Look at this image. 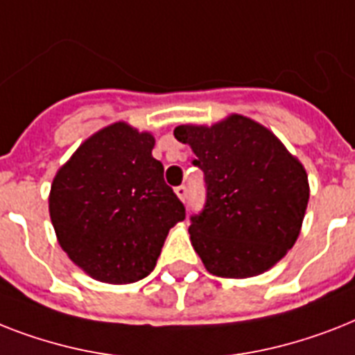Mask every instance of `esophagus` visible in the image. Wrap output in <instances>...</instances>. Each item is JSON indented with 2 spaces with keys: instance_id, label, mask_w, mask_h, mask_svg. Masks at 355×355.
I'll return each mask as SVG.
<instances>
[{
  "instance_id": "34e87169",
  "label": "esophagus",
  "mask_w": 355,
  "mask_h": 355,
  "mask_svg": "<svg viewBox=\"0 0 355 355\" xmlns=\"http://www.w3.org/2000/svg\"><path fill=\"white\" fill-rule=\"evenodd\" d=\"M175 193H177V197L182 200V202H186L187 198V187L186 186H178L177 189H175Z\"/></svg>"
}]
</instances>
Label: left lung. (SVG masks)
Returning <instances> with one entry per match:
<instances>
[{
  "mask_svg": "<svg viewBox=\"0 0 355 355\" xmlns=\"http://www.w3.org/2000/svg\"><path fill=\"white\" fill-rule=\"evenodd\" d=\"M173 135L204 171L206 206L191 217L189 237L207 272L246 279L275 266L297 241L310 198L299 158L243 114L213 125L184 123Z\"/></svg>",
  "mask_w": 355,
  "mask_h": 355,
  "instance_id": "obj_1",
  "label": "left lung"
}]
</instances>
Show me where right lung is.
Segmentation results:
<instances>
[{"label":"right lung","instance_id":"right-lung-1","mask_svg":"<svg viewBox=\"0 0 355 355\" xmlns=\"http://www.w3.org/2000/svg\"><path fill=\"white\" fill-rule=\"evenodd\" d=\"M155 137L114 122L80 144L58 169L49 213L67 257L89 277L137 282L153 272L186 209L153 158Z\"/></svg>","mask_w":355,"mask_h":355}]
</instances>
